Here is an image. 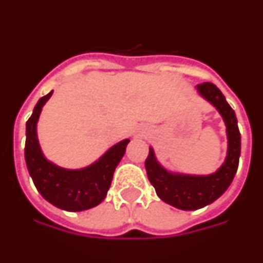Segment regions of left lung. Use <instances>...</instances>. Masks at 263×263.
Masks as SVG:
<instances>
[{"label": "left lung", "mask_w": 263, "mask_h": 263, "mask_svg": "<svg viewBox=\"0 0 263 263\" xmlns=\"http://www.w3.org/2000/svg\"><path fill=\"white\" fill-rule=\"evenodd\" d=\"M196 89L217 109L227 126L228 153L222 166L211 175L170 173L158 162L153 147H150L145 162L147 178L154 185L158 196L164 203L183 211L200 210L217 200L231 185L241 154V134L237 126L236 113L227 103L221 90L212 83L199 84Z\"/></svg>", "instance_id": "8db88e82"}]
</instances>
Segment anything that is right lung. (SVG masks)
Instances as JSON below:
<instances>
[{
  "mask_svg": "<svg viewBox=\"0 0 263 263\" xmlns=\"http://www.w3.org/2000/svg\"><path fill=\"white\" fill-rule=\"evenodd\" d=\"M52 90L41 97L26 122L25 159L29 174L39 194L48 203L68 212H80L99 205L105 199L111 178L129 143L124 139L90 166L80 170H67L47 160L41 150L36 136V124L42 108Z\"/></svg>",
  "mask_w": 263,
  "mask_h": 263,
  "instance_id": "right-lung-1",
  "label": "right lung"
}]
</instances>
